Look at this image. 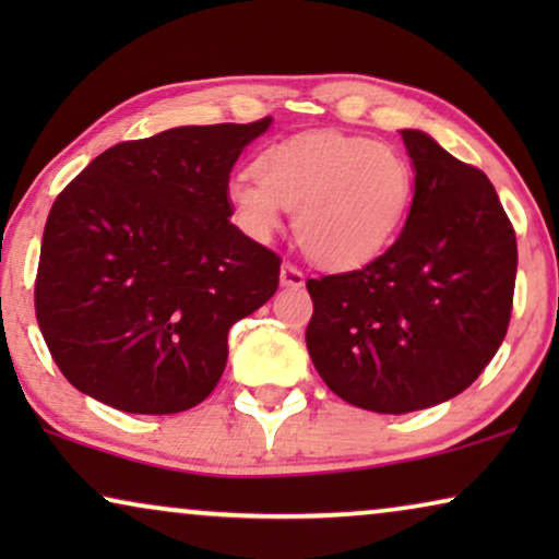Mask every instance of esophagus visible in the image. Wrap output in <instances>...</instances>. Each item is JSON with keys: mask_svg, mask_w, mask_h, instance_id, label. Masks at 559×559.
<instances>
[{"mask_svg": "<svg viewBox=\"0 0 559 559\" xmlns=\"http://www.w3.org/2000/svg\"><path fill=\"white\" fill-rule=\"evenodd\" d=\"M280 282H282V287H302L305 285V274L293 264H282Z\"/></svg>", "mask_w": 559, "mask_h": 559, "instance_id": "34e87169", "label": "esophagus"}]
</instances>
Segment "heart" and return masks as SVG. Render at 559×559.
<instances>
[{"label":"heart","instance_id":"b5f03b06","mask_svg":"<svg viewBox=\"0 0 559 559\" xmlns=\"http://www.w3.org/2000/svg\"><path fill=\"white\" fill-rule=\"evenodd\" d=\"M415 175L392 144L343 132H310L274 142L254 159V178L234 175L226 201L257 241L282 228L295 209L305 254L328 270H356L392 247L407 221Z\"/></svg>","mask_w":559,"mask_h":559}]
</instances>
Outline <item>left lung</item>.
I'll return each instance as SVG.
<instances>
[{
    "label": "left lung",
    "mask_w": 559,
    "mask_h": 559,
    "mask_svg": "<svg viewBox=\"0 0 559 559\" xmlns=\"http://www.w3.org/2000/svg\"><path fill=\"white\" fill-rule=\"evenodd\" d=\"M400 134L415 170L400 239L364 270L308 280L312 366L379 415L465 392L507 335L516 280V236L491 180L430 134Z\"/></svg>",
    "instance_id": "obj_1"
}]
</instances>
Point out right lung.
Segmentation results:
<instances>
[{
    "label": "right lung",
    "instance_id": "add662e5",
    "mask_svg": "<svg viewBox=\"0 0 559 559\" xmlns=\"http://www.w3.org/2000/svg\"><path fill=\"white\" fill-rule=\"evenodd\" d=\"M272 127H175L106 150L52 203L35 316L79 392L175 415L216 389L228 328L280 285V257L231 224L226 186Z\"/></svg>",
    "mask_w": 559,
    "mask_h": 559
}]
</instances>
